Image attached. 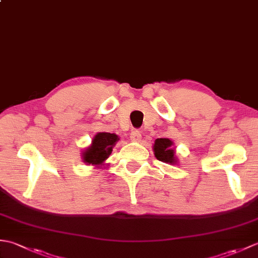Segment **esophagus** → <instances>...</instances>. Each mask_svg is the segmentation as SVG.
I'll return each mask as SVG.
<instances>
[{
    "label": "esophagus",
    "instance_id": "esophagus-1",
    "mask_svg": "<svg viewBox=\"0 0 258 258\" xmlns=\"http://www.w3.org/2000/svg\"><path fill=\"white\" fill-rule=\"evenodd\" d=\"M131 136V140H132L133 142H140L141 139H142V135H141V132L140 131H132L130 134Z\"/></svg>",
    "mask_w": 258,
    "mask_h": 258
}]
</instances>
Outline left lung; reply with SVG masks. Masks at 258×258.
<instances>
[{"label": "left lung", "instance_id": "8db88e82", "mask_svg": "<svg viewBox=\"0 0 258 258\" xmlns=\"http://www.w3.org/2000/svg\"><path fill=\"white\" fill-rule=\"evenodd\" d=\"M173 145L174 142L169 139H156L153 145V152L157 160L171 165H176L178 158Z\"/></svg>", "mask_w": 258, "mask_h": 258}]
</instances>
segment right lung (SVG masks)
Returning <instances> with one entry per match:
<instances>
[{"mask_svg":"<svg viewBox=\"0 0 258 258\" xmlns=\"http://www.w3.org/2000/svg\"><path fill=\"white\" fill-rule=\"evenodd\" d=\"M119 140L116 134L107 132L96 133L92 139V143L82 151V161L86 165L102 167L106 165V160L111 156L115 144Z\"/></svg>","mask_w":258,"mask_h":258,"instance_id":"obj_1","label":"right lung"}]
</instances>
